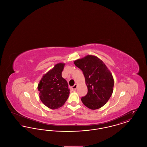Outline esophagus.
Segmentation results:
<instances>
[{"mask_svg":"<svg viewBox=\"0 0 147 147\" xmlns=\"http://www.w3.org/2000/svg\"><path fill=\"white\" fill-rule=\"evenodd\" d=\"M77 84H75L74 86H73L71 87V89H72V90H76V89H77Z\"/></svg>","mask_w":147,"mask_h":147,"instance_id":"obj_1","label":"esophagus"}]
</instances>
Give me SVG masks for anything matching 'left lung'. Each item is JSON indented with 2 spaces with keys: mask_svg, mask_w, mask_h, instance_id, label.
<instances>
[{
  "mask_svg": "<svg viewBox=\"0 0 147 147\" xmlns=\"http://www.w3.org/2000/svg\"><path fill=\"white\" fill-rule=\"evenodd\" d=\"M83 71L88 93L81 100L91 110L101 108L112 95L114 80L105 63L97 57L88 55L74 62Z\"/></svg>",
  "mask_w": 147,
  "mask_h": 147,
  "instance_id": "obj_1",
  "label": "left lung"
}]
</instances>
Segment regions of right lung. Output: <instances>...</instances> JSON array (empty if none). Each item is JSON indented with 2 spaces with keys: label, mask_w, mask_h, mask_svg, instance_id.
I'll return each instance as SVG.
<instances>
[{
  "label": "right lung",
  "mask_w": 147,
  "mask_h": 147,
  "mask_svg": "<svg viewBox=\"0 0 147 147\" xmlns=\"http://www.w3.org/2000/svg\"><path fill=\"white\" fill-rule=\"evenodd\" d=\"M64 63H58L42 77L38 85L39 97L43 104L51 109L62 106L68 99L70 89L62 77Z\"/></svg>",
  "instance_id": "add662e5"
}]
</instances>
